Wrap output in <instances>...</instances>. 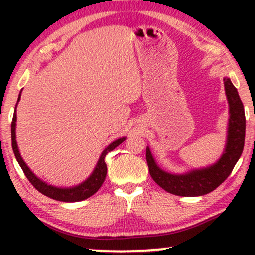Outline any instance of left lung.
I'll return each mask as SVG.
<instances>
[{
  "label": "left lung",
  "instance_id": "left-lung-1",
  "mask_svg": "<svg viewBox=\"0 0 255 255\" xmlns=\"http://www.w3.org/2000/svg\"><path fill=\"white\" fill-rule=\"evenodd\" d=\"M224 86L230 106L228 140L225 151L215 165L176 175L160 168L149 148H146V161L152 179L168 193L177 196H202L210 193L228 179L242 155L245 142V110L231 80L224 78Z\"/></svg>",
  "mask_w": 255,
  "mask_h": 255
}]
</instances>
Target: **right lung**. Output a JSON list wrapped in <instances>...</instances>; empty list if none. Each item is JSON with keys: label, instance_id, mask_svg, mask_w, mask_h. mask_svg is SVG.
Wrapping results in <instances>:
<instances>
[{"label": "right lung", "instance_id": "right-lung-1", "mask_svg": "<svg viewBox=\"0 0 255 255\" xmlns=\"http://www.w3.org/2000/svg\"><path fill=\"white\" fill-rule=\"evenodd\" d=\"M20 99V94L18 96V100H17V103ZM17 107V104H16ZM16 108H15V113H13V117H12V122H11V145H12V151L15 153V156L18 161L20 168L23 169L24 174L27 177V180L30 181L31 184L36 188V189L41 193L45 196L53 198V200L57 201H61V202H79V201H83L86 198H88L96 193L97 190L100 189L102 183L104 182L107 176V163L104 161V158L108 153L113 151L117 147L118 145L122 144L125 140V138H121L117 139L111 142V144L108 146V147L104 149L101 154L99 162L94 169V172L92 173L88 179H87L85 182H82L79 186L72 187V188H58V187H53L47 184L44 181H41L40 179L34 175V174L31 172L29 167L26 166V163L24 162V160L22 159V156L19 154L18 147H17V142H16Z\"/></svg>", "mask_w": 255, "mask_h": 255}]
</instances>
